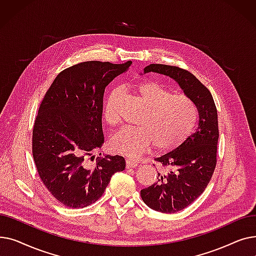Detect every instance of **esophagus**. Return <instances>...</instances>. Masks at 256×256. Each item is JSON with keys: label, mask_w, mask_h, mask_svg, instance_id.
Masks as SVG:
<instances>
[{"label": "esophagus", "mask_w": 256, "mask_h": 256, "mask_svg": "<svg viewBox=\"0 0 256 256\" xmlns=\"http://www.w3.org/2000/svg\"><path fill=\"white\" fill-rule=\"evenodd\" d=\"M138 166V163L136 162V160H134L132 158H126V167L128 169V168H136Z\"/></svg>", "instance_id": "obj_1"}]
</instances>
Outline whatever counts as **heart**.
<instances>
[{"label":"heart","instance_id":"b5f03b06","mask_svg":"<svg viewBox=\"0 0 256 256\" xmlns=\"http://www.w3.org/2000/svg\"><path fill=\"white\" fill-rule=\"evenodd\" d=\"M136 93L145 108L136 128H122L110 140L111 150L117 154L135 158L148 150L164 152L176 150L190 134L197 119L194 102L184 96L174 94L156 82H144L137 86ZM116 92L108 98L102 106V116L109 126L118 124L114 109Z\"/></svg>","mask_w":256,"mask_h":256}]
</instances>
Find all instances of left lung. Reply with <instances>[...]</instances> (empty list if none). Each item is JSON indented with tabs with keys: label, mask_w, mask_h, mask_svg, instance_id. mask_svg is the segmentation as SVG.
<instances>
[{
	"label": "left lung",
	"mask_w": 256,
	"mask_h": 256,
	"mask_svg": "<svg viewBox=\"0 0 256 256\" xmlns=\"http://www.w3.org/2000/svg\"><path fill=\"white\" fill-rule=\"evenodd\" d=\"M158 72L176 80L198 111L195 132L174 150L154 158L167 171L158 182L141 190L147 206L160 212H176L190 206L206 190L217 164L218 114L210 90L190 72L178 66L150 64L144 74Z\"/></svg>",
	"instance_id": "8db88e82"
}]
</instances>
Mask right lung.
<instances>
[{
    "label": "right lung",
    "mask_w": 256,
    "mask_h": 256,
    "mask_svg": "<svg viewBox=\"0 0 256 256\" xmlns=\"http://www.w3.org/2000/svg\"><path fill=\"white\" fill-rule=\"evenodd\" d=\"M130 64L86 61L70 66L54 80L40 104L32 137L34 162L48 192L67 208L96 202L113 174L126 168L124 156H98L93 166L89 158L104 143V89Z\"/></svg>",
    "instance_id": "1"
}]
</instances>
